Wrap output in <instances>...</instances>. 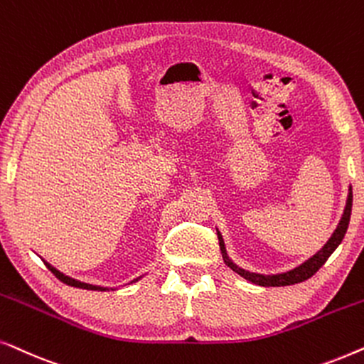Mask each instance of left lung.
Returning a JSON list of instances; mask_svg holds the SVG:
<instances>
[{"label": "left lung", "mask_w": 364, "mask_h": 364, "mask_svg": "<svg viewBox=\"0 0 364 364\" xmlns=\"http://www.w3.org/2000/svg\"><path fill=\"white\" fill-rule=\"evenodd\" d=\"M351 206H353V191L350 188V195H348V201H346V208L345 213H343V218L338 225L336 230H334L333 236L328 240V243L323 246L321 250L318 251L316 255L311 256L308 261H304L301 266L294 268L291 271H287V273L281 274H258V273H250V271L241 269L236 266L235 263H231V259L226 256V250H225V243H223L221 235L218 232V240H220V248L223 253V258H225V263L230 266L232 271H236L240 276H243L245 279L251 281V283L258 284V287H289V284H296V283H303L311 278V276L316 273V271L321 268V266L326 263V259L333 255V251L340 246V243L345 238L348 225H350V218H351Z\"/></svg>", "instance_id": "1"}]
</instances>
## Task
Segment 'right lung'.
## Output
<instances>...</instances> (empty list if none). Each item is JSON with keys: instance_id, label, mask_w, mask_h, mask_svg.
I'll return each mask as SVG.
<instances>
[{"instance_id": "right-lung-1", "label": "right lung", "mask_w": 364, "mask_h": 364, "mask_svg": "<svg viewBox=\"0 0 364 364\" xmlns=\"http://www.w3.org/2000/svg\"><path fill=\"white\" fill-rule=\"evenodd\" d=\"M45 264L48 266V269L51 271L53 274L56 276L58 279L60 281H63V283L65 284H70V287H75V288H81V289H93V291H106V288H103V287H95V284H88V283H81V281H76V279H73V278H70V276H66V274H63V273H60V271H58L56 268H53V266L50 264V263H46L45 261Z\"/></svg>"}]
</instances>
